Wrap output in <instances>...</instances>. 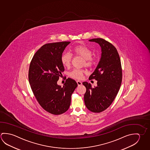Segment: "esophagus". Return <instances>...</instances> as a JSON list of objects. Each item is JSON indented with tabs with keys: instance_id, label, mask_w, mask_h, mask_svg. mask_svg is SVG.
I'll use <instances>...</instances> for the list:
<instances>
[{
	"instance_id": "esophagus-1",
	"label": "esophagus",
	"mask_w": 150,
	"mask_h": 150,
	"mask_svg": "<svg viewBox=\"0 0 150 150\" xmlns=\"http://www.w3.org/2000/svg\"><path fill=\"white\" fill-rule=\"evenodd\" d=\"M77 83L79 86H81V84H82V83H81V81H77Z\"/></svg>"
}]
</instances>
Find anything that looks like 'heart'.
<instances>
[{
	"label": "heart",
	"instance_id": "obj_1",
	"mask_svg": "<svg viewBox=\"0 0 150 150\" xmlns=\"http://www.w3.org/2000/svg\"><path fill=\"white\" fill-rule=\"evenodd\" d=\"M71 54L83 58V65L87 67H92L95 63L96 59L92 56V51L85 45H79L73 47L71 49ZM62 63L64 67H69L71 63V55L69 53H64L61 57ZM85 71L83 69H75L70 73V76L75 79H81Z\"/></svg>",
	"mask_w": 150,
	"mask_h": 150
}]
</instances>
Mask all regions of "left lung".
Segmentation results:
<instances>
[{"label": "left lung", "mask_w": 150, "mask_h": 150, "mask_svg": "<svg viewBox=\"0 0 150 150\" xmlns=\"http://www.w3.org/2000/svg\"><path fill=\"white\" fill-rule=\"evenodd\" d=\"M89 41L98 43L102 53L96 69L89 77L97 81V86L93 88L87 82L83 83L86 88L84 101L89 110L99 113L107 109L115 99L122 82V67L117 50L112 44L102 38Z\"/></svg>", "instance_id": "left-lung-1"}]
</instances>
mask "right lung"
Masks as SVG:
<instances>
[{
  "label": "right lung",
  "instance_id": "1",
  "mask_svg": "<svg viewBox=\"0 0 150 150\" xmlns=\"http://www.w3.org/2000/svg\"><path fill=\"white\" fill-rule=\"evenodd\" d=\"M71 42L44 44L37 51L30 64L28 79L32 92L40 105L49 113L59 115L69 109L71 96L77 83L67 79L64 86L57 81L64 71L61 57Z\"/></svg>",
  "mask_w": 150,
  "mask_h": 150
}]
</instances>
